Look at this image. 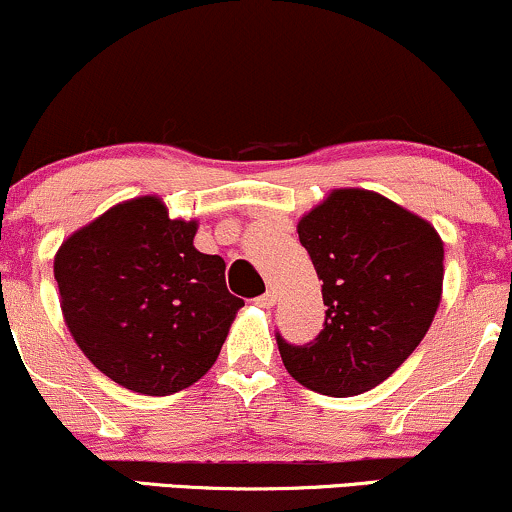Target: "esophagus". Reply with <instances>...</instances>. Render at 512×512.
Wrapping results in <instances>:
<instances>
[{
	"instance_id": "esophagus-1",
	"label": "esophagus",
	"mask_w": 512,
	"mask_h": 512,
	"mask_svg": "<svg viewBox=\"0 0 512 512\" xmlns=\"http://www.w3.org/2000/svg\"><path fill=\"white\" fill-rule=\"evenodd\" d=\"M274 303H276L274 291H267V293H262V296L255 298V305H260V308H272Z\"/></svg>"
}]
</instances>
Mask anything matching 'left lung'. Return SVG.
I'll return each instance as SVG.
<instances>
[{
    "label": "left lung",
    "instance_id": "1",
    "mask_svg": "<svg viewBox=\"0 0 512 512\" xmlns=\"http://www.w3.org/2000/svg\"><path fill=\"white\" fill-rule=\"evenodd\" d=\"M322 279L325 325L310 344L276 334L298 383L330 397L373 390L411 356L443 293V240L378 192L334 190L298 221Z\"/></svg>",
    "mask_w": 512,
    "mask_h": 512
}]
</instances>
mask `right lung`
<instances>
[{
	"instance_id": "1",
	"label": "right lung",
	"mask_w": 512,
	"mask_h": 512,
	"mask_svg": "<svg viewBox=\"0 0 512 512\" xmlns=\"http://www.w3.org/2000/svg\"><path fill=\"white\" fill-rule=\"evenodd\" d=\"M195 233L197 221L137 197L57 250L64 322L88 361L127 390L161 397L197 383L243 308L226 289V262L199 252Z\"/></svg>"
}]
</instances>
